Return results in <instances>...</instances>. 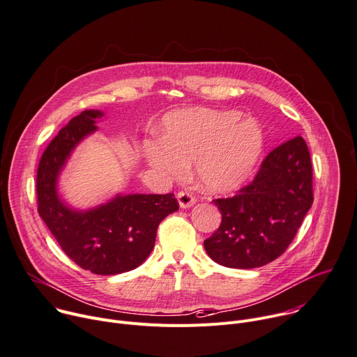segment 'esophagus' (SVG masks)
I'll return each instance as SVG.
<instances>
[{
	"mask_svg": "<svg viewBox=\"0 0 357 357\" xmlns=\"http://www.w3.org/2000/svg\"><path fill=\"white\" fill-rule=\"evenodd\" d=\"M176 198H178V202H179V205H181V208H190L193 204L197 202V198L192 195L190 192H183V190H181V192H178L176 193Z\"/></svg>",
	"mask_w": 357,
	"mask_h": 357,
	"instance_id": "34e87169",
	"label": "esophagus"
}]
</instances>
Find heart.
<instances>
[{"label":"heart","mask_w":357,"mask_h":357,"mask_svg":"<svg viewBox=\"0 0 357 357\" xmlns=\"http://www.w3.org/2000/svg\"><path fill=\"white\" fill-rule=\"evenodd\" d=\"M239 118L238 111L206 108L171 112L162 121V141H145L142 153L152 168L168 175H181L195 159V175L205 189H236L250 176L265 144L261 125Z\"/></svg>","instance_id":"obj_1"}]
</instances>
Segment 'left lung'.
<instances>
[{
	"label": "left lung",
	"mask_w": 357,
	"mask_h": 357,
	"mask_svg": "<svg viewBox=\"0 0 357 357\" xmlns=\"http://www.w3.org/2000/svg\"><path fill=\"white\" fill-rule=\"evenodd\" d=\"M312 160L302 137L276 146L256 176L231 198L213 199L222 213L205 250L222 266L252 269L279 257L313 204Z\"/></svg>",
	"instance_id": "left-lung-1"
}]
</instances>
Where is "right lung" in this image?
Masks as SVG:
<instances>
[{
  "mask_svg": "<svg viewBox=\"0 0 357 357\" xmlns=\"http://www.w3.org/2000/svg\"><path fill=\"white\" fill-rule=\"evenodd\" d=\"M100 111H84L45 148L37 171L38 213L61 249L79 268L118 275L138 268L153 249L159 223L179 209L174 193L118 195L107 205L79 212L56 195V178L75 145L96 129Z\"/></svg>",
  "mask_w": 357,
  "mask_h": 357,
  "instance_id": "1",
  "label": "right lung"
}]
</instances>
